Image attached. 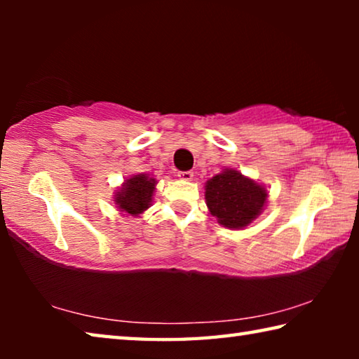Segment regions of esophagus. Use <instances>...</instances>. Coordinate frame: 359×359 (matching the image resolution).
Listing matches in <instances>:
<instances>
[{"label":"esophagus","mask_w":359,"mask_h":359,"mask_svg":"<svg viewBox=\"0 0 359 359\" xmlns=\"http://www.w3.org/2000/svg\"><path fill=\"white\" fill-rule=\"evenodd\" d=\"M177 177L182 180H191L193 172L191 171H180V172H177Z\"/></svg>","instance_id":"1"}]
</instances>
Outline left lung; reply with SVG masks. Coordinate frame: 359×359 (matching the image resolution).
I'll return each instance as SVG.
<instances>
[{
    "label": "left lung",
    "instance_id": "8db88e82",
    "mask_svg": "<svg viewBox=\"0 0 359 359\" xmlns=\"http://www.w3.org/2000/svg\"><path fill=\"white\" fill-rule=\"evenodd\" d=\"M266 198L263 185L236 169H224L205 184V203L210 214L226 228L241 229L250 224L263 210Z\"/></svg>",
    "mask_w": 359,
    "mask_h": 359
}]
</instances>
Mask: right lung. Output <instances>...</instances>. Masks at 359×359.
<instances>
[{"label": "right lung", "instance_id": "1", "mask_svg": "<svg viewBox=\"0 0 359 359\" xmlns=\"http://www.w3.org/2000/svg\"><path fill=\"white\" fill-rule=\"evenodd\" d=\"M155 185L156 180L149 177L147 174L133 175L131 179H126L120 190L115 193V204L121 212L137 217L150 208Z\"/></svg>", "mask_w": 359, "mask_h": 359}]
</instances>
